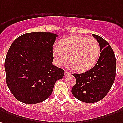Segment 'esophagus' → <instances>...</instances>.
I'll list each match as a JSON object with an SVG mask.
<instances>
[{
    "mask_svg": "<svg viewBox=\"0 0 123 123\" xmlns=\"http://www.w3.org/2000/svg\"><path fill=\"white\" fill-rule=\"evenodd\" d=\"M70 73L69 72H68V71H65L64 72V76H67V75H70Z\"/></svg>",
    "mask_w": 123,
    "mask_h": 123,
    "instance_id": "1",
    "label": "esophagus"
}]
</instances>
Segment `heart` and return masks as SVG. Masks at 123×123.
I'll return each mask as SVG.
<instances>
[{
	"instance_id": "1",
	"label": "heart",
	"mask_w": 123,
	"mask_h": 123,
	"mask_svg": "<svg viewBox=\"0 0 123 123\" xmlns=\"http://www.w3.org/2000/svg\"><path fill=\"white\" fill-rule=\"evenodd\" d=\"M54 57L59 65L67 61L77 72H85L93 67L100 56L99 43L94 38L73 36L61 41L59 47L53 49Z\"/></svg>"
}]
</instances>
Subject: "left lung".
<instances>
[{"instance_id": "8db88e82", "label": "left lung", "mask_w": 123, "mask_h": 123, "mask_svg": "<svg viewBox=\"0 0 123 123\" xmlns=\"http://www.w3.org/2000/svg\"><path fill=\"white\" fill-rule=\"evenodd\" d=\"M92 36L100 45V56L91 69L83 73L73 74L76 84L71 91L76 98L87 103L103 99L110 91L116 75V59L112 48L100 36Z\"/></svg>"}]
</instances>
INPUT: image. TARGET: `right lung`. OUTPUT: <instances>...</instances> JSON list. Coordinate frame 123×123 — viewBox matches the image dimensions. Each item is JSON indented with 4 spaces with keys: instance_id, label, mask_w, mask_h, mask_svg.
<instances>
[{
    "instance_id": "right-lung-1",
    "label": "right lung",
    "mask_w": 123,
    "mask_h": 123,
    "mask_svg": "<svg viewBox=\"0 0 123 123\" xmlns=\"http://www.w3.org/2000/svg\"><path fill=\"white\" fill-rule=\"evenodd\" d=\"M58 35L33 32L15 39L5 62L6 80L14 97L22 103L36 104L47 99L64 70L53 64V46Z\"/></svg>"
}]
</instances>
